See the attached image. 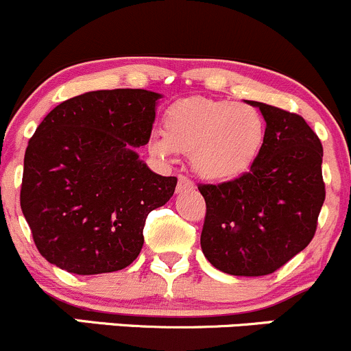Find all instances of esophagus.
I'll return each instance as SVG.
<instances>
[{
  "instance_id": "obj_1",
  "label": "esophagus",
  "mask_w": 351,
  "mask_h": 351,
  "mask_svg": "<svg viewBox=\"0 0 351 351\" xmlns=\"http://www.w3.org/2000/svg\"><path fill=\"white\" fill-rule=\"evenodd\" d=\"M193 188H195V183L191 182L190 178H186V176H183V175L178 176V186H176V191H178V193L190 191V190H193Z\"/></svg>"
}]
</instances>
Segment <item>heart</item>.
Returning <instances> with one entry per match:
<instances>
[{"label":"heart","instance_id":"b5f03b06","mask_svg":"<svg viewBox=\"0 0 351 351\" xmlns=\"http://www.w3.org/2000/svg\"><path fill=\"white\" fill-rule=\"evenodd\" d=\"M163 132L151 139L154 153L190 154L191 166L202 178L225 182L241 176L259 158L265 121L254 106L193 95L166 109Z\"/></svg>","mask_w":351,"mask_h":351}]
</instances>
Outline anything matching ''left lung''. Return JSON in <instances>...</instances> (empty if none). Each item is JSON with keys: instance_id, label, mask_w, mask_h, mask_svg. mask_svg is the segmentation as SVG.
Here are the masks:
<instances>
[{"instance_id": "1", "label": "left lung", "mask_w": 351, "mask_h": 351, "mask_svg": "<svg viewBox=\"0 0 351 351\" xmlns=\"http://www.w3.org/2000/svg\"><path fill=\"white\" fill-rule=\"evenodd\" d=\"M265 119V143L249 171L219 185H198L206 212L202 250L232 276H265L315 237L326 197L323 146L296 112L249 102Z\"/></svg>"}]
</instances>
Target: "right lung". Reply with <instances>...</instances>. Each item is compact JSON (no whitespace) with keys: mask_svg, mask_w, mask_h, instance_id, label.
Segmentation results:
<instances>
[{"mask_svg":"<svg viewBox=\"0 0 351 351\" xmlns=\"http://www.w3.org/2000/svg\"><path fill=\"white\" fill-rule=\"evenodd\" d=\"M161 95L94 90L58 104L29 138L20 205L38 252L73 274L128 267L151 210L175 193L134 147L149 141Z\"/></svg>","mask_w":351,"mask_h":351,"instance_id":"add662e5","label":"right lung"}]
</instances>
